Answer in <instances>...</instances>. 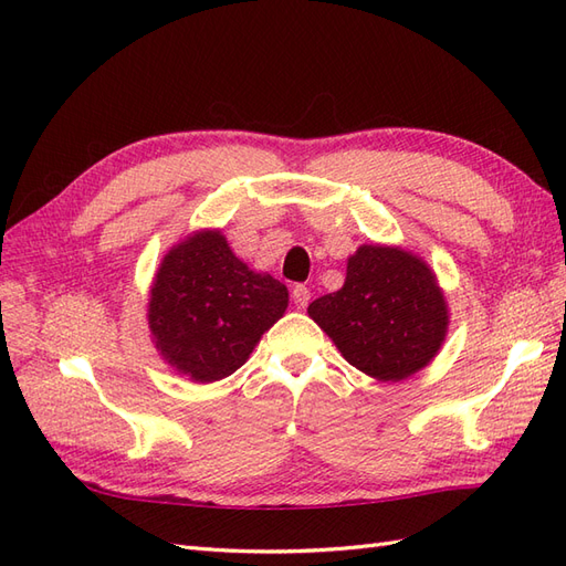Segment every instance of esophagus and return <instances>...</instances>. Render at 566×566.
I'll return each instance as SVG.
<instances>
[{
  "instance_id": "obj_1",
  "label": "esophagus",
  "mask_w": 566,
  "mask_h": 566,
  "mask_svg": "<svg viewBox=\"0 0 566 566\" xmlns=\"http://www.w3.org/2000/svg\"><path fill=\"white\" fill-rule=\"evenodd\" d=\"M310 300H312L310 287H306V285H295L293 287V302H295L297 310H304V306L310 304Z\"/></svg>"
}]
</instances>
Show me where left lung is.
<instances>
[{"label": "left lung", "instance_id": "1", "mask_svg": "<svg viewBox=\"0 0 566 566\" xmlns=\"http://www.w3.org/2000/svg\"><path fill=\"white\" fill-rule=\"evenodd\" d=\"M310 318L339 354L380 382H401L434 361L449 333V302L434 269L399 245L364 243L337 293L314 300Z\"/></svg>", "mask_w": 566, "mask_h": 566}]
</instances>
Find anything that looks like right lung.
Returning a JSON list of instances; mask_svg holds the SVG:
<instances>
[{
    "label": "right lung",
    "instance_id": "add662e5",
    "mask_svg": "<svg viewBox=\"0 0 566 566\" xmlns=\"http://www.w3.org/2000/svg\"><path fill=\"white\" fill-rule=\"evenodd\" d=\"M285 310L281 281L238 260L221 229H200L160 260L146 316L163 361L210 385L241 368Z\"/></svg>",
    "mask_w": 566,
    "mask_h": 566
}]
</instances>
